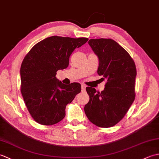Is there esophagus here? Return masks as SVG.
<instances>
[{"label": "esophagus", "mask_w": 159, "mask_h": 159, "mask_svg": "<svg viewBox=\"0 0 159 159\" xmlns=\"http://www.w3.org/2000/svg\"><path fill=\"white\" fill-rule=\"evenodd\" d=\"M85 87H86V86L84 85V84H81V88H82L83 91H85Z\"/></svg>", "instance_id": "1"}]
</instances>
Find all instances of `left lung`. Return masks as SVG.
Instances as JSON below:
<instances>
[{
	"label": "left lung",
	"instance_id": "1",
	"mask_svg": "<svg viewBox=\"0 0 159 159\" xmlns=\"http://www.w3.org/2000/svg\"><path fill=\"white\" fill-rule=\"evenodd\" d=\"M88 43L98 58V74L107 79V83L101 92L86 87L89 101L84 110L96 126H113L124 117L134 100L135 64L126 50L113 39H91Z\"/></svg>",
	"mask_w": 159,
	"mask_h": 159
}]
</instances>
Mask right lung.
Segmentation results:
<instances>
[{
  "label": "right lung",
  "mask_w": 159,
  "mask_h": 159,
  "mask_svg": "<svg viewBox=\"0 0 159 159\" xmlns=\"http://www.w3.org/2000/svg\"><path fill=\"white\" fill-rule=\"evenodd\" d=\"M88 38L52 36L33 47L20 67L21 93L32 117L42 125H53L66 116V107L81 91L78 83L65 85L57 79L59 70L69 65L71 54Z\"/></svg>",
  "instance_id": "add662e5"
}]
</instances>
